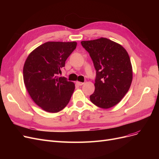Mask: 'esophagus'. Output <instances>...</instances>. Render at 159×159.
I'll use <instances>...</instances> for the list:
<instances>
[{
  "mask_svg": "<svg viewBox=\"0 0 159 159\" xmlns=\"http://www.w3.org/2000/svg\"><path fill=\"white\" fill-rule=\"evenodd\" d=\"M84 83H83V82H80V81H76V84H77V85H80V86L84 85Z\"/></svg>",
  "mask_w": 159,
  "mask_h": 159,
  "instance_id": "esophagus-1",
  "label": "esophagus"
}]
</instances>
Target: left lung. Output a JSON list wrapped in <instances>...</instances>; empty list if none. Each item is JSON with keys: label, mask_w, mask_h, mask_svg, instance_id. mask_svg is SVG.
<instances>
[{"label": "left lung", "mask_w": 159, "mask_h": 159, "mask_svg": "<svg viewBox=\"0 0 159 159\" xmlns=\"http://www.w3.org/2000/svg\"><path fill=\"white\" fill-rule=\"evenodd\" d=\"M91 57L96 70L95 91L90 100L103 109L112 107L127 93L133 80V70L126 50L105 38L81 42Z\"/></svg>", "instance_id": "left-lung-1"}]
</instances>
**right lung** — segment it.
Returning <instances> with one entry per match:
<instances>
[{
	"instance_id": "add662e5",
	"label": "right lung",
	"mask_w": 159,
	"mask_h": 159,
	"mask_svg": "<svg viewBox=\"0 0 159 159\" xmlns=\"http://www.w3.org/2000/svg\"><path fill=\"white\" fill-rule=\"evenodd\" d=\"M77 42H48L33 50L23 68L28 93L36 105L50 113H57L68 104L75 84L58 76Z\"/></svg>"
}]
</instances>
